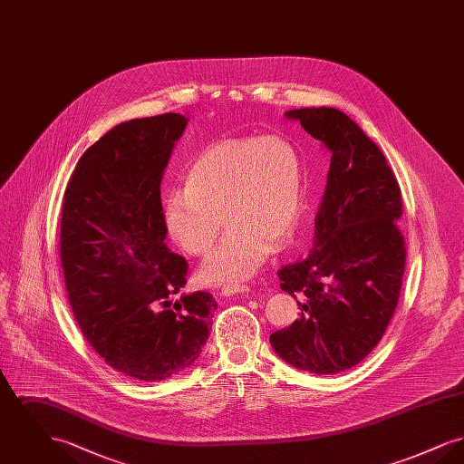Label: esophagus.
I'll use <instances>...</instances> for the list:
<instances>
[{"label": "esophagus", "mask_w": 464, "mask_h": 464, "mask_svg": "<svg viewBox=\"0 0 464 464\" xmlns=\"http://www.w3.org/2000/svg\"><path fill=\"white\" fill-rule=\"evenodd\" d=\"M250 287L248 285H224L221 288L222 295H235V294H243V292H248Z\"/></svg>", "instance_id": "34e87169"}]
</instances>
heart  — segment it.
Instances as JSON below:
<instances>
[{
	"mask_svg": "<svg viewBox=\"0 0 464 464\" xmlns=\"http://www.w3.org/2000/svg\"><path fill=\"white\" fill-rule=\"evenodd\" d=\"M304 210V167L285 139H229L203 150L184 186L163 199L167 235L189 256H207L224 221L221 246L205 261L207 284L242 282L259 271L271 245L280 250L297 233ZM225 219H221V216Z\"/></svg>",
	"mask_w": 464,
	"mask_h": 464,
	"instance_id": "obj_1",
	"label": "heart"
}]
</instances>
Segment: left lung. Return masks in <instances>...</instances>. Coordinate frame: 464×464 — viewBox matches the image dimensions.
<instances>
[{"instance_id":"8db88e82","label":"left lung","mask_w":464,"mask_h":464,"mask_svg":"<svg viewBox=\"0 0 464 464\" xmlns=\"http://www.w3.org/2000/svg\"><path fill=\"white\" fill-rule=\"evenodd\" d=\"M332 151L308 252L278 271L299 318L273 332V350L295 369L337 374L360 363L395 313L405 271L401 193L382 151L343 111L285 112Z\"/></svg>"}]
</instances>
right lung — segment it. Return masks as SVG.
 Instances as JSON below:
<instances>
[{
    "mask_svg": "<svg viewBox=\"0 0 464 464\" xmlns=\"http://www.w3.org/2000/svg\"><path fill=\"white\" fill-rule=\"evenodd\" d=\"M186 118L165 112L116 125L78 160L61 219L69 304L92 348L120 374L156 382L201 353L218 309L182 294L188 263L167 246L160 184Z\"/></svg>",
    "mask_w": 464,
    "mask_h": 464,
    "instance_id": "right-lung-1",
    "label": "right lung"
}]
</instances>
